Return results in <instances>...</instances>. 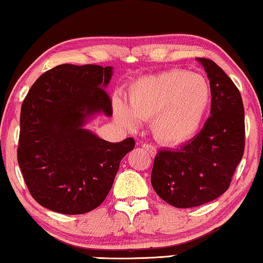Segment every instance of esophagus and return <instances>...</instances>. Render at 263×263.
Instances as JSON below:
<instances>
[{
    "instance_id": "obj_1",
    "label": "esophagus",
    "mask_w": 263,
    "mask_h": 263,
    "mask_svg": "<svg viewBox=\"0 0 263 263\" xmlns=\"http://www.w3.org/2000/svg\"><path fill=\"white\" fill-rule=\"evenodd\" d=\"M142 148L147 151V153L149 154L151 157H154L157 154V148L152 145H148V143H142Z\"/></svg>"
}]
</instances>
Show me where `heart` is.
Here are the masks:
<instances>
[{"label": "heart", "instance_id": "1", "mask_svg": "<svg viewBox=\"0 0 263 263\" xmlns=\"http://www.w3.org/2000/svg\"><path fill=\"white\" fill-rule=\"evenodd\" d=\"M129 107L117 102L115 114L133 125L138 117L151 118V129L158 141L177 146L193 139L201 127L211 103V87L200 74L168 69L139 79L128 95Z\"/></svg>", "mask_w": 263, "mask_h": 263}]
</instances>
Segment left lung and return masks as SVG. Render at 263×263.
I'll return each mask as SVG.
<instances>
[{"label": "left lung", "mask_w": 263, "mask_h": 263, "mask_svg": "<svg viewBox=\"0 0 263 263\" xmlns=\"http://www.w3.org/2000/svg\"><path fill=\"white\" fill-rule=\"evenodd\" d=\"M210 79L211 116L192 140L154 158L151 183L171 206L190 208L211 202L231 184L246 146L242 97L212 60L199 57Z\"/></svg>", "instance_id": "8db88e82"}]
</instances>
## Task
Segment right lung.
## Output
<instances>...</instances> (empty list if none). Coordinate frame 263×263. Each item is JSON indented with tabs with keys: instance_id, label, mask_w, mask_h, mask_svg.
<instances>
[{
	"instance_id": "right-lung-1",
	"label": "right lung",
	"mask_w": 263,
	"mask_h": 263,
	"mask_svg": "<svg viewBox=\"0 0 263 263\" xmlns=\"http://www.w3.org/2000/svg\"><path fill=\"white\" fill-rule=\"evenodd\" d=\"M112 68L60 64L39 77L20 114L17 163L33 199L62 214H84L106 199L120 163L134 148L82 128L96 112L112 115L105 91Z\"/></svg>"
}]
</instances>
